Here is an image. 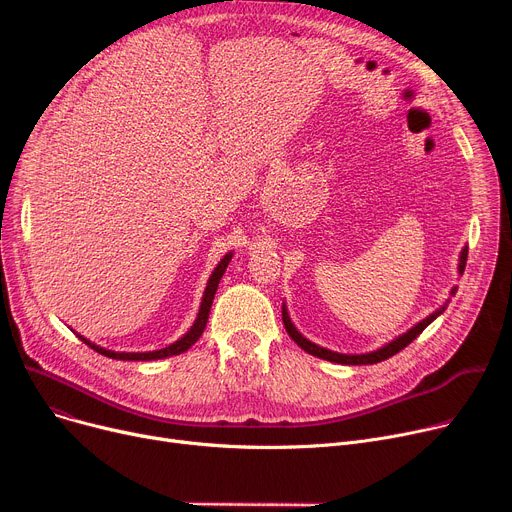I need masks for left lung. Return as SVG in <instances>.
I'll list each match as a JSON object with an SVG mask.
<instances>
[{"label": "left lung", "mask_w": 512, "mask_h": 512, "mask_svg": "<svg viewBox=\"0 0 512 512\" xmlns=\"http://www.w3.org/2000/svg\"><path fill=\"white\" fill-rule=\"evenodd\" d=\"M465 263H467V247H463V251H461V255H459V267H456V270H459V276H463V272H465ZM454 294H456V286L450 288V297H454ZM448 303H450V299H446V303L440 305L434 313H429L425 319L417 321V324H415L413 328H409L405 334L396 336L394 340L386 342L384 346L375 348V351L361 353V355L336 353V351H330V348H324V346H319V344L311 342L309 338H305L297 328H294L292 319H290V315H288L286 303H282V321H284V328H286L288 336H290L294 342H297L305 353H309V355H313V357H319V359H324V361H332V363H340V365H373V363H380V361H386V359L394 357V355H396L398 351H402V348H405L407 344H411L429 324H432V321H434L438 315H442V313L446 311Z\"/></svg>", "instance_id": "8db88e82"}]
</instances>
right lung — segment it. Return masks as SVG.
<instances>
[{
    "instance_id": "1",
    "label": "right lung",
    "mask_w": 512,
    "mask_h": 512,
    "mask_svg": "<svg viewBox=\"0 0 512 512\" xmlns=\"http://www.w3.org/2000/svg\"><path fill=\"white\" fill-rule=\"evenodd\" d=\"M232 255H234V251H228V253L220 259V263L213 267V272H211V276H209V280H207L205 292H203V297H201L199 313H197V319L193 321V326L188 328V332H186L184 336H180L176 342L168 344L166 348H159V351H147V353H116V351H110V348H103V346H99V344L87 340L85 336H80V334H76V332H74V334H76L80 340H83L87 346H91L93 351H97L99 355L110 357V359H118V361H155V359H166V357H174V355H180V353L188 351V348H191V346L201 338V334H203V330H205V326H207L209 309H211V303H213V297H215V290H218V284H220V280H222V276H224V272H226V267H228Z\"/></svg>"
}]
</instances>
